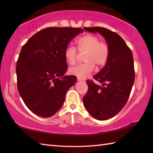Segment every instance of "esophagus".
Returning <instances> with one entry per match:
<instances>
[{
    "label": "esophagus",
    "mask_w": 153,
    "mask_h": 153,
    "mask_svg": "<svg viewBox=\"0 0 153 153\" xmlns=\"http://www.w3.org/2000/svg\"><path fill=\"white\" fill-rule=\"evenodd\" d=\"M77 81H82V80H83V79L80 78V77H77Z\"/></svg>",
    "instance_id": "34e87169"
}]
</instances>
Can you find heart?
Returning a JSON list of instances; mask_svg holds the SVG:
<instances>
[{"mask_svg": "<svg viewBox=\"0 0 153 153\" xmlns=\"http://www.w3.org/2000/svg\"><path fill=\"white\" fill-rule=\"evenodd\" d=\"M77 49L79 52H86L85 62L77 64L70 68L71 74L84 79L97 68L105 66L108 61L110 53L109 46L105 41H100L96 35L89 33L80 37L77 41ZM77 51L72 45H68L64 51V57L70 65H74L76 62Z\"/></svg>", "mask_w": 153, "mask_h": 153, "instance_id": "obj_1", "label": "heart"}]
</instances>
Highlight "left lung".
<instances>
[{
    "instance_id": "1",
    "label": "left lung",
    "mask_w": 153,
    "mask_h": 153,
    "mask_svg": "<svg viewBox=\"0 0 153 153\" xmlns=\"http://www.w3.org/2000/svg\"><path fill=\"white\" fill-rule=\"evenodd\" d=\"M84 29L101 34L109 46L108 61L93 76L102 85L87 80L88 90L83 98L86 110L94 118L106 120L118 114L128 102L135 80L134 58L131 49L118 33L102 27Z\"/></svg>"
}]
</instances>
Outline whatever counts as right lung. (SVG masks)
Listing matches in <instances>:
<instances>
[{"label":"right lung","instance_id":"right-lung-1","mask_svg":"<svg viewBox=\"0 0 153 153\" xmlns=\"http://www.w3.org/2000/svg\"><path fill=\"white\" fill-rule=\"evenodd\" d=\"M82 32L77 27H47L22 47L16 68L18 90L35 114L48 118L62 106L68 90L77 79L75 76H64L68 69L64 51Z\"/></svg>","mask_w":153,"mask_h":153}]
</instances>
